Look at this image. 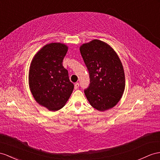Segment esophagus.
Here are the masks:
<instances>
[{
	"instance_id": "obj_1",
	"label": "esophagus",
	"mask_w": 160,
	"mask_h": 160,
	"mask_svg": "<svg viewBox=\"0 0 160 160\" xmlns=\"http://www.w3.org/2000/svg\"><path fill=\"white\" fill-rule=\"evenodd\" d=\"M78 87H79V83H76L74 84V88L78 89Z\"/></svg>"
}]
</instances>
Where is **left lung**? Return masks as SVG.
<instances>
[{
	"label": "left lung",
	"instance_id": "left-lung-1",
	"mask_svg": "<svg viewBox=\"0 0 160 160\" xmlns=\"http://www.w3.org/2000/svg\"><path fill=\"white\" fill-rule=\"evenodd\" d=\"M80 51L90 76L84 94L92 108L104 112L116 106L125 89V74L113 48L97 39L84 43Z\"/></svg>",
	"mask_w": 160,
	"mask_h": 160
}]
</instances>
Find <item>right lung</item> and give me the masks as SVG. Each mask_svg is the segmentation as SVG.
Returning a JSON list of instances; mask_svg holds the SVG:
<instances>
[{
	"label": "right lung",
	"instance_id": "obj_1",
	"mask_svg": "<svg viewBox=\"0 0 160 160\" xmlns=\"http://www.w3.org/2000/svg\"><path fill=\"white\" fill-rule=\"evenodd\" d=\"M68 50L66 44L49 43L32 59L28 74L30 90L35 101L50 111L64 107L73 90L63 60Z\"/></svg>",
	"mask_w": 160,
	"mask_h": 160
}]
</instances>
